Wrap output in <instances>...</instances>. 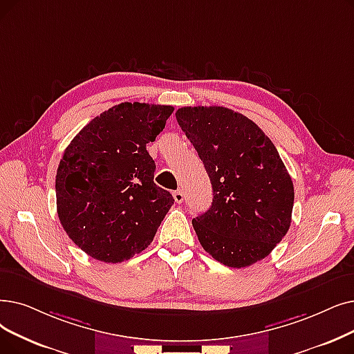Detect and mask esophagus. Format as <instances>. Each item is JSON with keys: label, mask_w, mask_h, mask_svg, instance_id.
<instances>
[{"label": "esophagus", "mask_w": 354, "mask_h": 354, "mask_svg": "<svg viewBox=\"0 0 354 354\" xmlns=\"http://www.w3.org/2000/svg\"><path fill=\"white\" fill-rule=\"evenodd\" d=\"M174 198H175V201H176L178 204H182V203H183V198H185V195H183V192H182L180 189H178V191L174 192Z\"/></svg>", "instance_id": "esophagus-1"}]
</instances>
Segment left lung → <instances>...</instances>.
<instances>
[{"mask_svg":"<svg viewBox=\"0 0 354 354\" xmlns=\"http://www.w3.org/2000/svg\"><path fill=\"white\" fill-rule=\"evenodd\" d=\"M178 124L212 185L211 207L192 225L207 253L228 268L265 259L288 233L294 183L256 122L225 106H182Z\"/></svg>","mask_w":354,"mask_h":354,"instance_id":"obj_1","label":"left lung"}]
</instances>
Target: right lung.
<instances>
[{"instance_id": "1", "label": "right lung", "mask_w": 354, "mask_h": 354, "mask_svg": "<svg viewBox=\"0 0 354 354\" xmlns=\"http://www.w3.org/2000/svg\"><path fill=\"white\" fill-rule=\"evenodd\" d=\"M174 113L171 105L121 102L73 137L56 174L60 224L86 254L120 263L153 241L174 196L158 187L146 145Z\"/></svg>"}]
</instances>
